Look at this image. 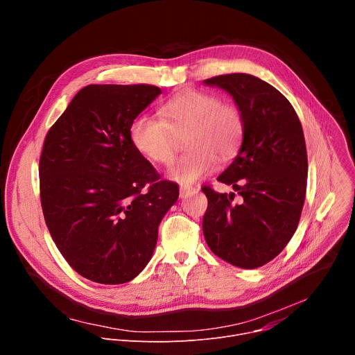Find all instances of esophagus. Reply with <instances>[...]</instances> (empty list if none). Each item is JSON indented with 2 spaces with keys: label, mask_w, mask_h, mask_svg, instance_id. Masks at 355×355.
Segmentation results:
<instances>
[{
  "label": "esophagus",
  "mask_w": 355,
  "mask_h": 355,
  "mask_svg": "<svg viewBox=\"0 0 355 355\" xmlns=\"http://www.w3.org/2000/svg\"><path fill=\"white\" fill-rule=\"evenodd\" d=\"M195 191H196V188H193V187L181 185V187H180V196L184 198V196H187V195H189V193H192V192H195Z\"/></svg>",
  "instance_id": "esophagus-1"
}]
</instances>
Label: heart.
Listing matches in <instances>:
<instances>
[{
  "mask_svg": "<svg viewBox=\"0 0 355 355\" xmlns=\"http://www.w3.org/2000/svg\"><path fill=\"white\" fill-rule=\"evenodd\" d=\"M157 119L136 116L129 126V140L140 156L156 164L171 162L177 137L185 136V155L175 159L167 177L189 185L211 174L220 159L232 157L244 135L240 110L222 103L215 94L188 89L180 92L160 107Z\"/></svg>",
  "mask_w": 355,
  "mask_h": 355,
  "instance_id": "b5f03b06",
  "label": "heart"
}]
</instances>
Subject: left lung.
Here are the masks:
<instances>
[{
  "instance_id": "obj_1",
  "label": "left lung",
  "mask_w": 355,
  "mask_h": 355,
  "mask_svg": "<svg viewBox=\"0 0 355 355\" xmlns=\"http://www.w3.org/2000/svg\"><path fill=\"white\" fill-rule=\"evenodd\" d=\"M233 96L244 119L240 150L218 181L234 192L202 191L208 209L205 240L218 257L240 268H259L292 239L305 202L308 155L300 121L289 101L268 83L244 73L204 81Z\"/></svg>"
}]
</instances>
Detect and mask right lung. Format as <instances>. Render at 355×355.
I'll list each match as a JSON object with an SVG mask.
<instances>
[{
  "label": "right lung",
  "mask_w": 355,
  "mask_h": 355,
  "mask_svg": "<svg viewBox=\"0 0 355 355\" xmlns=\"http://www.w3.org/2000/svg\"><path fill=\"white\" fill-rule=\"evenodd\" d=\"M160 94L146 84L87 85L46 135L44 222L70 267L89 281L118 285L137 277L178 199V185L160 181L129 140L132 121Z\"/></svg>",
  "instance_id": "1"
}]
</instances>
